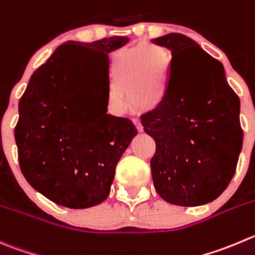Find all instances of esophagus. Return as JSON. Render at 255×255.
Here are the masks:
<instances>
[{
	"mask_svg": "<svg viewBox=\"0 0 255 255\" xmlns=\"http://www.w3.org/2000/svg\"><path fill=\"white\" fill-rule=\"evenodd\" d=\"M133 123H134L135 125V128H137L138 130H139V132H142L143 130V127H142V125H140V121L138 120V118H133Z\"/></svg>",
	"mask_w": 255,
	"mask_h": 255,
	"instance_id": "34e87169",
	"label": "esophagus"
}]
</instances>
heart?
Here are the masks:
<instances>
[{"mask_svg": "<svg viewBox=\"0 0 255 255\" xmlns=\"http://www.w3.org/2000/svg\"><path fill=\"white\" fill-rule=\"evenodd\" d=\"M172 73V56L162 44L144 43L121 48L112 54L110 66V101L121 110L127 92L130 106L137 111L154 110L164 98Z\"/></svg>", "mask_w": 255, "mask_h": 255, "instance_id": "b5f03b06", "label": "heart"}]
</instances>
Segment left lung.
Instances as JSON below:
<instances>
[{
  "mask_svg": "<svg viewBox=\"0 0 255 255\" xmlns=\"http://www.w3.org/2000/svg\"><path fill=\"white\" fill-rule=\"evenodd\" d=\"M172 52L167 92L140 117L153 137L157 193L170 204L196 207L218 198L231 183L243 145L241 102L221 62L180 33L152 39Z\"/></svg>",
  "mask_w": 255,
  "mask_h": 255,
  "instance_id": "left-lung-1",
  "label": "left lung"
}]
</instances>
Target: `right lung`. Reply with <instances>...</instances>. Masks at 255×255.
<instances>
[{
  "mask_svg": "<svg viewBox=\"0 0 255 255\" xmlns=\"http://www.w3.org/2000/svg\"><path fill=\"white\" fill-rule=\"evenodd\" d=\"M128 41L113 36L66 42L34 71L19 100L14 127L19 168L53 203L90 208L110 194L118 160L137 134L128 118L107 115L106 100L108 53ZM86 95L92 111L83 103Z\"/></svg>",
  "mask_w": 255,
  "mask_h": 255,
  "instance_id": "right-lung-1",
  "label": "right lung"
}]
</instances>
